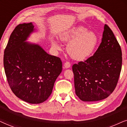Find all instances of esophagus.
Returning <instances> with one entry per match:
<instances>
[{
    "label": "esophagus",
    "instance_id": "34e87169",
    "mask_svg": "<svg viewBox=\"0 0 127 127\" xmlns=\"http://www.w3.org/2000/svg\"><path fill=\"white\" fill-rule=\"evenodd\" d=\"M64 66H65V68H69V67L70 66V64L69 63V62H66L64 64Z\"/></svg>",
    "mask_w": 127,
    "mask_h": 127
}]
</instances>
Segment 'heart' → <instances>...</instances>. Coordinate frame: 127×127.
<instances>
[{
    "label": "heart",
    "mask_w": 127,
    "mask_h": 127,
    "mask_svg": "<svg viewBox=\"0 0 127 127\" xmlns=\"http://www.w3.org/2000/svg\"><path fill=\"white\" fill-rule=\"evenodd\" d=\"M61 41L68 43L67 53L75 60H85L90 56L98 44V37L94 32L88 31L84 27H76L62 32L60 35ZM53 47L56 50L61 49L58 41L51 39Z\"/></svg>",
    "instance_id": "b5f03b06"
}]
</instances>
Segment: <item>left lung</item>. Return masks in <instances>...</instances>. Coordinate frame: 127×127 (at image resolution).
Masks as SVG:
<instances>
[{"instance_id": "1", "label": "left lung", "mask_w": 127, "mask_h": 127, "mask_svg": "<svg viewBox=\"0 0 127 127\" xmlns=\"http://www.w3.org/2000/svg\"><path fill=\"white\" fill-rule=\"evenodd\" d=\"M121 66L120 46L105 24L102 42L94 54L73 65L76 94L86 102L106 98L116 87Z\"/></svg>"}]
</instances>
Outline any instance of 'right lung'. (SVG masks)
<instances>
[{"mask_svg":"<svg viewBox=\"0 0 127 127\" xmlns=\"http://www.w3.org/2000/svg\"><path fill=\"white\" fill-rule=\"evenodd\" d=\"M33 31L32 22L15 28L4 50L3 64L13 93L24 101L37 104L51 95L62 63L59 57L48 54L39 45L25 42Z\"/></svg>","mask_w":127,"mask_h":127,"instance_id":"obj_1","label":"right lung"}]
</instances>
